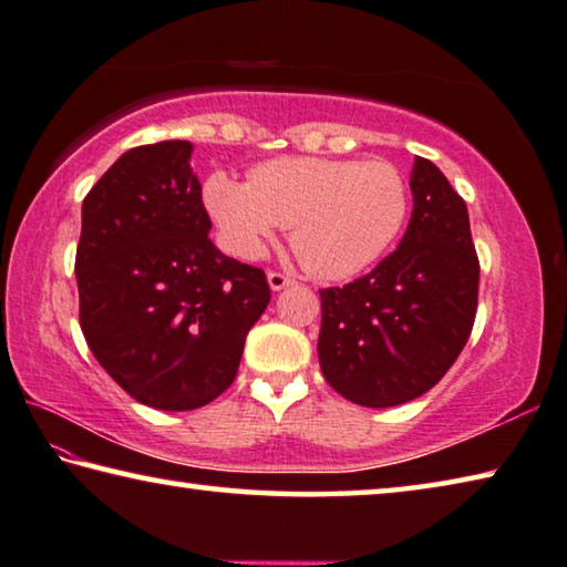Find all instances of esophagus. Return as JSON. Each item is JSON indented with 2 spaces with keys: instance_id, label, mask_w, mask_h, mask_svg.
Listing matches in <instances>:
<instances>
[{
  "instance_id": "1",
  "label": "esophagus",
  "mask_w": 567,
  "mask_h": 567,
  "mask_svg": "<svg viewBox=\"0 0 567 567\" xmlns=\"http://www.w3.org/2000/svg\"><path fill=\"white\" fill-rule=\"evenodd\" d=\"M293 278L289 274H281V271H268V286H271L274 291H281L286 286H291Z\"/></svg>"
}]
</instances>
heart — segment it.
I'll use <instances>...</instances> for the list:
<instances>
[{"instance_id":"b5f03b06","label":"heart","mask_w":567,"mask_h":567,"mask_svg":"<svg viewBox=\"0 0 567 567\" xmlns=\"http://www.w3.org/2000/svg\"><path fill=\"white\" fill-rule=\"evenodd\" d=\"M204 206L228 254L264 256L278 228L289 226L303 268L321 278H349L379 261L409 218V184L385 162L284 156L251 168L248 182L214 172Z\"/></svg>"}]
</instances>
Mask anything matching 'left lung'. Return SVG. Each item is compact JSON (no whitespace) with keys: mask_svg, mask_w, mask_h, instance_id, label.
<instances>
[{"mask_svg":"<svg viewBox=\"0 0 567 567\" xmlns=\"http://www.w3.org/2000/svg\"><path fill=\"white\" fill-rule=\"evenodd\" d=\"M411 192L399 248L371 274L319 291L323 379L365 409L431 391L461 355L478 311L481 264L465 202L423 156Z\"/></svg>","mask_w":567,"mask_h":567,"instance_id":"8db88e82","label":"left lung"}]
</instances>
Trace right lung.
<instances>
[{
    "mask_svg": "<svg viewBox=\"0 0 567 567\" xmlns=\"http://www.w3.org/2000/svg\"><path fill=\"white\" fill-rule=\"evenodd\" d=\"M188 142L128 148L82 206L79 323L94 359L158 411H194L234 383L271 289L214 246Z\"/></svg>",
    "mask_w": 567,
    "mask_h": 567,
    "instance_id": "1",
    "label": "right lung"
}]
</instances>
